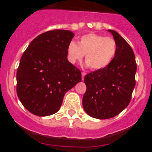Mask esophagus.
Wrapping results in <instances>:
<instances>
[{
	"label": "esophagus",
	"mask_w": 152,
	"mask_h": 152,
	"mask_svg": "<svg viewBox=\"0 0 152 152\" xmlns=\"http://www.w3.org/2000/svg\"><path fill=\"white\" fill-rule=\"evenodd\" d=\"M85 75H86V73H84V72H82V73H81V79H82V80H84V79Z\"/></svg>",
	"instance_id": "34e87169"
}]
</instances>
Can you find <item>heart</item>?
<instances>
[{"label": "heart", "mask_w": 152, "mask_h": 152, "mask_svg": "<svg viewBox=\"0 0 152 152\" xmlns=\"http://www.w3.org/2000/svg\"><path fill=\"white\" fill-rule=\"evenodd\" d=\"M116 53V41L111 37L90 33L83 36L78 44L72 41L67 49L68 59L72 64L82 60L93 70H102L112 62Z\"/></svg>", "instance_id": "obj_1"}]
</instances>
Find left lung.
I'll return each instance as SVG.
<instances>
[{"mask_svg":"<svg viewBox=\"0 0 152 152\" xmlns=\"http://www.w3.org/2000/svg\"><path fill=\"white\" fill-rule=\"evenodd\" d=\"M108 31L116 41V56L107 68L84 77L87 91L83 107L90 116L99 119H110L126 109L135 86L137 65L133 50L117 32Z\"/></svg>","mask_w":152,"mask_h":152,"instance_id":"left-lung-1","label":"left lung"}]
</instances>
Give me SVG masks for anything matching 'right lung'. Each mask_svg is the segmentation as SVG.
Here are the masks:
<instances>
[{
    "label": "right lung",
    "mask_w": 152,
    "mask_h": 152,
    "mask_svg": "<svg viewBox=\"0 0 152 152\" xmlns=\"http://www.w3.org/2000/svg\"><path fill=\"white\" fill-rule=\"evenodd\" d=\"M75 34L55 29L31 42L20 61L17 93L31 113L47 116L59 110L65 93L81 81V72L68 61L67 49Z\"/></svg>",
    "instance_id": "right-lung-1"
}]
</instances>
